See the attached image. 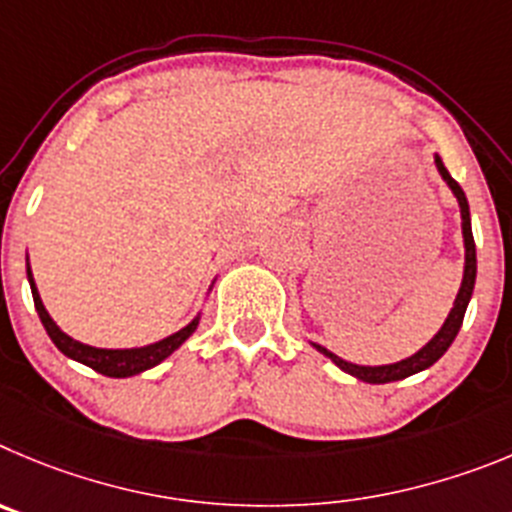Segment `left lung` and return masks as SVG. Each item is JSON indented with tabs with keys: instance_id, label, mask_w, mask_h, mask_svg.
Returning <instances> with one entry per match:
<instances>
[{
	"instance_id": "1",
	"label": "left lung",
	"mask_w": 512,
	"mask_h": 512,
	"mask_svg": "<svg viewBox=\"0 0 512 512\" xmlns=\"http://www.w3.org/2000/svg\"><path fill=\"white\" fill-rule=\"evenodd\" d=\"M436 170H439V176L444 178V183L449 186V191L454 193V199L459 204V214H462V237H464V275H462V285H459V293L454 298V306H451L449 316L441 324V329L431 336V342L423 344L416 354L411 357L400 359V362H390V365H354V362H347V359L336 357L334 352H329L321 344L311 342L313 347L319 349L324 357H329L336 367L347 375L357 377L362 382H370V385H385V382H395V380H405V377L416 375V372L428 370V367L439 362L444 357L446 349L451 347V342L457 339L459 329H462L464 313H467L469 298H472L474 290V280H477V250H474V237H472V219H469V204L467 196H464L462 186H459L454 178L449 176V170L444 168L439 155H434Z\"/></svg>"
}]
</instances>
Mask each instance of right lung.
<instances>
[{"label":"right lung","instance_id":"obj_1","mask_svg":"<svg viewBox=\"0 0 512 512\" xmlns=\"http://www.w3.org/2000/svg\"><path fill=\"white\" fill-rule=\"evenodd\" d=\"M27 283H30L35 311H38L40 321H43L45 331H48V336L53 339L55 347L61 349L68 359H76V362H81V365L91 367V370H96L99 375H107V377H132V375H140V372L145 370H153L155 365H160L163 359H168L170 354L176 352V349L186 342L201 321V311H199L186 326H183V329H178L176 334L165 336V339H160V342L145 344V347H132V349L91 347V344L78 342V339L68 336L61 326L50 319L48 308H45L43 298H40L38 293V285H35V278H32L30 257H27ZM211 288H214V283L209 285V293Z\"/></svg>","mask_w":512,"mask_h":512}]
</instances>
